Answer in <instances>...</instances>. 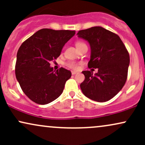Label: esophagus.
Segmentation results:
<instances>
[{"label": "esophagus", "mask_w": 145, "mask_h": 145, "mask_svg": "<svg viewBox=\"0 0 145 145\" xmlns=\"http://www.w3.org/2000/svg\"><path fill=\"white\" fill-rule=\"evenodd\" d=\"M76 74H78V72H76V71H71V74L72 75H76Z\"/></svg>", "instance_id": "esophagus-1"}]
</instances>
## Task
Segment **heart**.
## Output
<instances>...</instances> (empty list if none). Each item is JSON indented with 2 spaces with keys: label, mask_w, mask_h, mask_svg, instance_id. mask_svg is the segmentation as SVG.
Returning a JSON list of instances; mask_svg holds the SVG:
<instances>
[{
  "label": "heart",
  "mask_w": 145,
  "mask_h": 145,
  "mask_svg": "<svg viewBox=\"0 0 145 145\" xmlns=\"http://www.w3.org/2000/svg\"><path fill=\"white\" fill-rule=\"evenodd\" d=\"M76 46L78 50H80V48L84 47V46H86V45L85 43H84L83 41H77L76 42ZM80 64V63L76 62V61H68V62L66 63V65H67L68 67L70 68V69H74V70H77V69H79Z\"/></svg>",
  "instance_id": "obj_1"
}]
</instances>
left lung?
Instances as JSON below:
<instances>
[{
    "label": "left lung",
    "instance_id": "obj_1",
    "mask_svg": "<svg viewBox=\"0 0 145 145\" xmlns=\"http://www.w3.org/2000/svg\"><path fill=\"white\" fill-rule=\"evenodd\" d=\"M77 35L87 41L91 46L88 67L98 69L95 74L91 71L82 72L85 76L80 84L83 94L98 102L108 101L125 84L129 65V52L119 35L101 26L81 30Z\"/></svg>",
    "mask_w": 145,
    "mask_h": 145
}]
</instances>
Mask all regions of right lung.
I'll list each match as a JSON object with an SVG mask.
<instances>
[{
  "mask_svg": "<svg viewBox=\"0 0 145 145\" xmlns=\"http://www.w3.org/2000/svg\"><path fill=\"white\" fill-rule=\"evenodd\" d=\"M75 33L69 30L41 29L18 50L16 78L24 94L36 104H49L63 93L71 71L63 67L54 71L50 63L59 57L64 45Z\"/></svg>",
  "mask_w": 145,
  "mask_h": 145,
  "instance_id": "1",
  "label": "right lung"
}]
</instances>
